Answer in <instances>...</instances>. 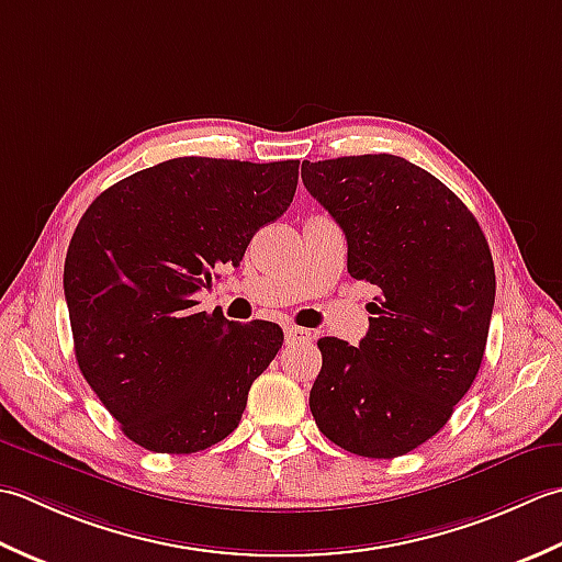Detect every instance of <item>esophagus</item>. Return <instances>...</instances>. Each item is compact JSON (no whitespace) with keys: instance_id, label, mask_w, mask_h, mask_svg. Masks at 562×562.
<instances>
[{"instance_id":"1","label":"esophagus","mask_w":562,"mask_h":562,"mask_svg":"<svg viewBox=\"0 0 562 562\" xmlns=\"http://www.w3.org/2000/svg\"><path fill=\"white\" fill-rule=\"evenodd\" d=\"M313 339H315V335L311 329L285 325V341H289V345H311Z\"/></svg>"}]
</instances>
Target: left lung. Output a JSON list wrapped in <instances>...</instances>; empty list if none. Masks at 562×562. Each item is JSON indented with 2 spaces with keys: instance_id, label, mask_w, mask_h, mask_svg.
Here are the masks:
<instances>
[{
  "instance_id": "obj_1",
  "label": "left lung",
  "mask_w": 562,
  "mask_h": 562,
  "mask_svg": "<svg viewBox=\"0 0 562 562\" xmlns=\"http://www.w3.org/2000/svg\"><path fill=\"white\" fill-rule=\"evenodd\" d=\"M303 184L347 235V269L378 285L369 331L323 351L317 429L366 458L403 456L437 434L483 363L495 265L456 193L395 155L303 162Z\"/></svg>"
}]
</instances>
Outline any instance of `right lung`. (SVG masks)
Here are the masks:
<instances>
[{"label":"right lung","instance_id":"obj_1","mask_svg":"<svg viewBox=\"0 0 562 562\" xmlns=\"http://www.w3.org/2000/svg\"><path fill=\"white\" fill-rule=\"evenodd\" d=\"M297 165L167 159L99 193L79 221L63 277L75 357L143 449L196 453L223 441L281 349L277 323L193 311V295L285 213Z\"/></svg>","mask_w":562,"mask_h":562}]
</instances>
